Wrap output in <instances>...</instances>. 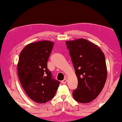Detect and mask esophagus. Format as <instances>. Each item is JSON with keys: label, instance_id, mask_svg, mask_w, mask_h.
<instances>
[{"label": "esophagus", "instance_id": "esophagus-1", "mask_svg": "<svg viewBox=\"0 0 122 122\" xmlns=\"http://www.w3.org/2000/svg\"><path fill=\"white\" fill-rule=\"evenodd\" d=\"M67 78H65L64 80H63L62 81H61V82H62L63 83H66V82H67Z\"/></svg>", "mask_w": 122, "mask_h": 122}]
</instances>
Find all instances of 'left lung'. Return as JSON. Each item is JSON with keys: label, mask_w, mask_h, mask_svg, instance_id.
I'll return each instance as SVG.
<instances>
[{"label": "left lung", "mask_w": 122, "mask_h": 122, "mask_svg": "<svg viewBox=\"0 0 122 122\" xmlns=\"http://www.w3.org/2000/svg\"><path fill=\"white\" fill-rule=\"evenodd\" d=\"M66 44L78 79V87L73 97L81 103H88L97 97L105 85V55L97 45L86 39L66 41Z\"/></svg>", "instance_id": "1"}]
</instances>
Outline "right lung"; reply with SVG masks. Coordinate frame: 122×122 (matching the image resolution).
Listing matches in <instances>:
<instances>
[{
    "label": "right lung",
    "instance_id": "1",
    "mask_svg": "<svg viewBox=\"0 0 122 122\" xmlns=\"http://www.w3.org/2000/svg\"><path fill=\"white\" fill-rule=\"evenodd\" d=\"M54 42L48 40L28 44L20 54L17 64L19 80L26 94L37 103L53 99L60 82L52 77L47 62Z\"/></svg>",
    "mask_w": 122,
    "mask_h": 122
}]
</instances>
